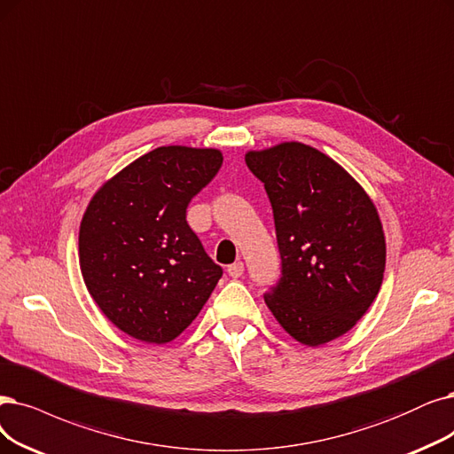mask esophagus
Returning <instances> with one entry per match:
<instances>
[{
	"label": "esophagus",
	"mask_w": 454,
	"mask_h": 454,
	"mask_svg": "<svg viewBox=\"0 0 454 454\" xmlns=\"http://www.w3.org/2000/svg\"><path fill=\"white\" fill-rule=\"evenodd\" d=\"M227 274L232 278V279H239L242 274H244V264L242 262H234L227 268Z\"/></svg>",
	"instance_id": "34e87169"
}]
</instances>
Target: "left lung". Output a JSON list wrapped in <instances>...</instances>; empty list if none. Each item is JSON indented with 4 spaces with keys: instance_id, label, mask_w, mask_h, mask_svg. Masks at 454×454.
I'll return each instance as SVG.
<instances>
[{
    "instance_id": "8db88e82",
    "label": "left lung",
    "mask_w": 454,
    "mask_h": 454,
    "mask_svg": "<svg viewBox=\"0 0 454 454\" xmlns=\"http://www.w3.org/2000/svg\"><path fill=\"white\" fill-rule=\"evenodd\" d=\"M274 208L281 279L264 301L281 328L320 347L364 317L386 270V234L376 205L333 158L300 141L247 151Z\"/></svg>"
}]
</instances>
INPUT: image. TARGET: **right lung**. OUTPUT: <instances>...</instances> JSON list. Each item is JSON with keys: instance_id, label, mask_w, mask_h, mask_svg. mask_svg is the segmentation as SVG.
Masks as SVG:
<instances>
[{"instance_id": "add662e5", "label": "right lung", "mask_w": 454, "mask_h": 454, "mask_svg": "<svg viewBox=\"0 0 454 454\" xmlns=\"http://www.w3.org/2000/svg\"><path fill=\"white\" fill-rule=\"evenodd\" d=\"M222 164L217 149L168 145L90 197L80 223V270L90 298L122 333L166 344L210 298L222 268L190 229L186 208Z\"/></svg>"}]
</instances>
